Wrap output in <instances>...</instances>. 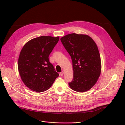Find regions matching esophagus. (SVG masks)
Here are the masks:
<instances>
[{"label": "esophagus", "mask_w": 125, "mask_h": 125, "mask_svg": "<svg viewBox=\"0 0 125 125\" xmlns=\"http://www.w3.org/2000/svg\"><path fill=\"white\" fill-rule=\"evenodd\" d=\"M63 73H64V72H63V71H62L61 73H60V75H61V76H62V75H63Z\"/></svg>", "instance_id": "obj_1"}]
</instances>
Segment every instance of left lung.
Returning a JSON list of instances; mask_svg holds the SVG:
<instances>
[{
  "instance_id": "8db88e82",
  "label": "left lung",
  "mask_w": 125,
  "mask_h": 125,
  "mask_svg": "<svg viewBox=\"0 0 125 125\" xmlns=\"http://www.w3.org/2000/svg\"><path fill=\"white\" fill-rule=\"evenodd\" d=\"M62 43L73 62L71 89L84 92L96 83L101 72L100 52L95 42L89 36L72 33L62 37Z\"/></svg>"
}]
</instances>
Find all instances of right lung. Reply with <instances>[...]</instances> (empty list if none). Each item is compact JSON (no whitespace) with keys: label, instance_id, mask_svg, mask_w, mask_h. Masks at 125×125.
I'll return each mask as SVG.
<instances>
[{"label":"right lung","instance_id":"right-lung-1","mask_svg":"<svg viewBox=\"0 0 125 125\" xmlns=\"http://www.w3.org/2000/svg\"><path fill=\"white\" fill-rule=\"evenodd\" d=\"M59 37L42 36L28 42L18 59V70L24 84L34 91L48 90L59 76L49 61V55Z\"/></svg>","mask_w":125,"mask_h":125}]
</instances>
